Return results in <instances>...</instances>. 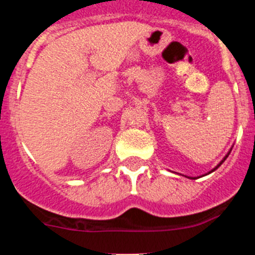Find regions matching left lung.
<instances>
[{
  "label": "left lung",
  "instance_id": "1",
  "mask_svg": "<svg viewBox=\"0 0 255 255\" xmlns=\"http://www.w3.org/2000/svg\"><path fill=\"white\" fill-rule=\"evenodd\" d=\"M231 149H233V148H231ZM231 149H230V152H231ZM230 152H229V153H227V154H226V155H225V157H224V159H222V161H221V162H220V163H218V164H217V166H216V167H215V168H213V170H212V171H209V172H208V173H211V172H213V171H215V170H217V168H218V167H220L221 164L224 163V161H225V159H226V158H227V157H229ZM190 179H195V177H190Z\"/></svg>",
  "mask_w": 255,
  "mask_h": 255
}]
</instances>
